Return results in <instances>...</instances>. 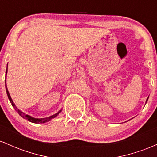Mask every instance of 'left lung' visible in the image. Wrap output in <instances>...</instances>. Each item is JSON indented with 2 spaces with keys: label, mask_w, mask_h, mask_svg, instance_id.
<instances>
[{
  "label": "left lung",
  "mask_w": 157,
  "mask_h": 157,
  "mask_svg": "<svg viewBox=\"0 0 157 157\" xmlns=\"http://www.w3.org/2000/svg\"><path fill=\"white\" fill-rule=\"evenodd\" d=\"M148 97H147V100H146V102H145V103H146V102H147V100H148Z\"/></svg>",
  "instance_id": "8db88e82"
}]
</instances>
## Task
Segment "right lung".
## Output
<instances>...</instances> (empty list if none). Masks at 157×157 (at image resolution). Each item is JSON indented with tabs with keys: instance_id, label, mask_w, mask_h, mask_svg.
I'll list each match as a JSON object with an SVG mask.
<instances>
[{
	"instance_id": "obj_1",
	"label": "right lung",
	"mask_w": 157,
	"mask_h": 157,
	"mask_svg": "<svg viewBox=\"0 0 157 157\" xmlns=\"http://www.w3.org/2000/svg\"><path fill=\"white\" fill-rule=\"evenodd\" d=\"M7 68H8V64H7V68H6V75H7ZM5 81H6V82H5V83H6V91L7 96H8V98H9V100H10V101L11 102V104H12V105L13 106L14 109L16 110V111H17V112L19 113L20 116H21L23 118L26 119V120H28L29 122H33V123H45V122H47L48 121H50V120H52L53 118H55L56 117H57V115H58L59 113L61 112V111H62V109H61L58 111V112L56 113L55 114H53V115H52V116L48 117H46V118H35V117H31V116H29V115L26 114V113H23V111H20V110L15 106V104L14 103L13 100H12V97H11L10 93H9L8 89H7V87H6V80H5Z\"/></svg>"
}]
</instances>
